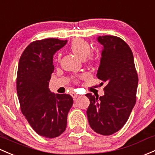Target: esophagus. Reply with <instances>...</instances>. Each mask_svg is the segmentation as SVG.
Segmentation results:
<instances>
[{"mask_svg": "<svg viewBox=\"0 0 155 155\" xmlns=\"http://www.w3.org/2000/svg\"><path fill=\"white\" fill-rule=\"evenodd\" d=\"M71 97H72L73 99H76V97H77L78 96H79L77 94H76V93H75V92H71Z\"/></svg>", "mask_w": 155, "mask_h": 155, "instance_id": "obj_1", "label": "esophagus"}]
</instances>
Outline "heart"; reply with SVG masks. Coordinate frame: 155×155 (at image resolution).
Returning <instances> with one entry per match:
<instances>
[{
  "mask_svg": "<svg viewBox=\"0 0 155 155\" xmlns=\"http://www.w3.org/2000/svg\"><path fill=\"white\" fill-rule=\"evenodd\" d=\"M70 49L76 56L84 60L89 56L91 53V46L88 42L81 38H76L71 42Z\"/></svg>",
  "mask_w": 155,
  "mask_h": 155,
  "instance_id": "b5f03b06",
  "label": "heart"
}]
</instances>
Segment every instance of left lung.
<instances>
[{
	"label": "left lung",
	"mask_w": 155,
	"mask_h": 155,
	"mask_svg": "<svg viewBox=\"0 0 155 155\" xmlns=\"http://www.w3.org/2000/svg\"><path fill=\"white\" fill-rule=\"evenodd\" d=\"M97 41L102 50L97 76L107 84L102 97L86 94L87 115L95 132L110 135L123 128L136 103L138 76L132 51L123 39L103 35Z\"/></svg>",
	"instance_id": "8db88e82"
}]
</instances>
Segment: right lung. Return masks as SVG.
<instances>
[{"label":"right lung","mask_w":155,"mask_h":155,"mask_svg":"<svg viewBox=\"0 0 155 155\" xmlns=\"http://www.w3.org/2000/svg\"><path fill=\"white\" fill-rule=\"evenodd\" d=\"M67 42L58 38L35 41L19 60L16 84L21 110L34 131L47 138L56 137L65 131L73 103L71 95L54 94L49 88L53 56Z\"/></svg>","instance_id":"1"}]
</instances>
